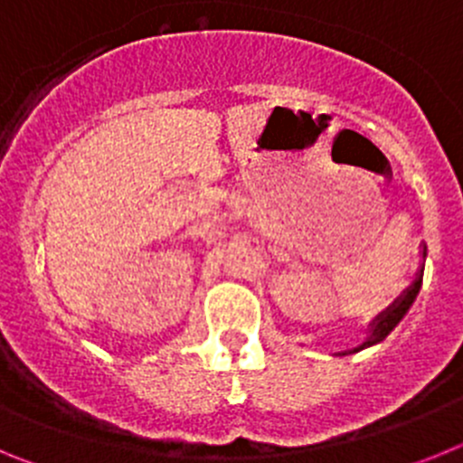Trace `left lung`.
<instances>
[{"label": "left lung", "instance_id": "8db88e82", "mask_svg": "<svg viewBox=\"0 0 463 463\" xmlns=\"http://www.w3.org/2000/svg\"><path fill=\"white\" fill-rule=\"evenodd\" d=\"M422 257H427V252L422 250ZM422 273H424V267H420V271H417V278L412 280L411 288L406 289V292L401 294L399 298H396L394 304L390 306V308L384 310L383 315H378L373 322H371V329H369V336H366V341L362 343L359 347H353V350H347V353H341V354H353V353H359V350H364V347H371L375 345V343L384 341V338L390 336V331L394 329L396 325H399L401 320H403V315L411 310L412 301L417 298V294H420V288H422Z\"/></svg>", "mask_w": 463, "mask_h": 463}]
</instances>
